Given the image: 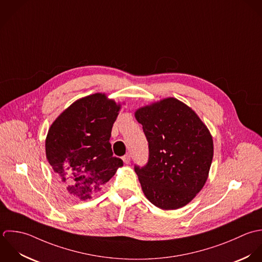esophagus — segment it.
I'll return each mask as SVG.
<instances>
[{
  "instance_id": "obj_1",
  "label": "esophagus",
  "mask_w": 262,
  "mask_h": 262,
  "mask_svg": "<svg viewBox=\"0 0 262 262\" xmlns=\"http://www.w3.org/2000/svg\"><path fill=\"white\" fill-rule=\"evenodd\" d=\"M130 160H131L130 155H125V156L123 157V161H124L125 164H129V163H130Z\"/></svg>"
}]
</instances>
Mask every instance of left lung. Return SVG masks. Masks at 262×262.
<instances>
[{
	"mask_svg": "<svg viewBox=\"0 0 262 262\" xmlns=\"http://www.w3.org/2000/svg\"><path fill=\"white\" fill-rule=\"evenodd\" d=\"M135 118L148 142L147 163L134 165L143 193L165 210L186 205L207 180L213 157L208 129L173 97L139 108Z\"/></svg>",
	"mask_w": 262,
	"mask_h": 262,
	"instance_id": "1",
	"label": "left lung"
}]
</instances>
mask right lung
Segmentation results:
<instances>
[{
	"label": "right lung",
	"instance_id": "1",
	"mask_svg": "<svg viewBox=\"0 0 262 262\" xmlns=\"http://www.w3.org/2000/svg\"><path fill=\"white\" fill-rule=\"evenodd\" d=\"M119 110L104 94L88 95L64 111L49 130L47 159L68 192L81 200L91 198L123 166L108 141Z\"/></svg>",
	"mask_w": 262,
	"mask_h": 262
}]
</instances>
